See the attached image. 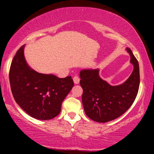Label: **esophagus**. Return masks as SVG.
<instances>
[{
  "mask_svg": "<svg viewBox=\"0 0 154 154\" xmlns=\"http://www.w3.org/2000/svg\"><path fill=\"white\" fill-rule=\"evenodd\" d=\"M79 80H80V79H79V77L78 75H75L73 77V81L74 82H75V84H79Z\"/></svg>",
  "mask_w": 154,
  "mask_h": 154,
  "instance_id": "esophagus-1",
  "label": "esophagus"
}]
</instances>
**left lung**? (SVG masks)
I'll return each mask as SVG.
<instances>
[{"label":"left lung","instance_id":"obj_1","mask_svg":"<svg viewBox=\"0 0 154 154\" xmlns=\"http://www.w3.org/2000/svg\"><path fill=\"white\" fill-rule=\"evenodd\" d=\"M130 56L133 71L123 84L113 86L99 76V69H82L79 72L82 105L90 119L105 123L119 117L132 106L140 85L138 61L132 51L127 48Z\"/></svg>","mask_w":154,"mask_h":154}]
</instances>
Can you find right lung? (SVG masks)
<instances>
[{
    "instance_id": "add662e5",
    "label": "right lung",
    "mask_w": 154,
    "mask_h": 154,
    "mask_svg": "<svg viewBox=\"0 0 154 154\" xmlns=\"http://www.w3.org/2000/svg\"><path fill=\"white\" fill-rule=\"evenodd\" d=\"M24 45L12 60L9 81L17 104L27 114L40 120L51 119L61 112V103L74 86L71 76L59 78L32 69L24 54Z\"/></svg>"
}]
</instances>
